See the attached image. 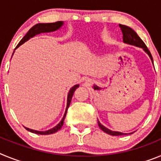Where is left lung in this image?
I'll list each match as a JSON object with an SVG mask.
<instances>
[{
	"mask_svg": "<svg viewBox=\"0 0 161 161\" xmlns=\"http://www.w3.org/2000/svg\"><path fill=\"white\" fill-rule=\"evenodd\" d=\"M119 27L121 28L122 32H123V42H124L125 43L130 44V45H133V46L143 48V51L149 55L151 60H152V62L153 63V56H152V54L149 52V50L147 49V46L145 45V43L143 42V40H142L141 38L139 37V35L136 34V31H134V30H132L130 27H129V26H126V25H121V24L119 25ZM98 126H99V127H100L104 132L109 134L110 136H124V135H127V134L122 133V132L113 131V130H109V129L106 128V126H104L103 125L101 124L99 121H98ZM132 133H133V132H132Z\"/></svg>",
	"mask_w": 161,
	"mask_h": 161,
	"instance_id": "left-lung-1",
	"label": "left lung"
}]
</instances>
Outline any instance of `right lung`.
Returning <instances> with one entry per match:
<instances>
[{"instance_id":"1","label":"right lung","mask_w":161,"mask_h":161,"mask_svg":"<svg viewBox=\"0 0 161 161\" xmlns=\"http://www.w3.org/2000/svg\"><path fill=\"white\" fill-rule=\"evenodd\" d=\"M63 25H64L63 22H53V23L36 24V25H35L33 27H31V29L29 30L27 34L23 37V38H22V40L19 42V43L18 44V46L16 47V48H18V47L21 46L22 44H23L24 42H26L27 40H29L30 38L35 36L36 35H38V34H40V33L52 32V31H57V30H59ZM16 48H15V49H16ZM13 55H14V53H13ZM78 87H79V85H74L73 87L69 90V93H68V100H67L66 110H65V113L64 114L63 119H62V120L60 121V123H59V124L56 125V126H55V127H53L52 129H50V130H46V131H38V130H32V129L27 128V127H25V128L27 130H29V131L32 132V133L38 134V135H50V134H53V133H55V132H57L64 125V121L65 117H66V114H67V111H68V107H69V106H70L71 101H72V96H73V93L74 92H75V90H76Z\"/></svg>"}]
</instances>
